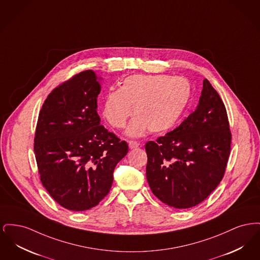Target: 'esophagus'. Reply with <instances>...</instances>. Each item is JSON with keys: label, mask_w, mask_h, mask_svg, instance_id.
<instances>
[{"label": "esophagus", "mask_w": 260, "mask_h": 260, "mask_svg": "<svg viewBox=\"0 0 260 260\" xmlns=\"http://www.w3.org/2000/svg\"><path fill=\"white\" fill-rule=\"evenodd\" d=\"M139 146V143L137 141H134V140H131L128 141V147L131 149H136Z\"/></svg>", "instance_id": "1"}]
</instances>
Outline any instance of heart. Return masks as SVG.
<instances>
[{
	"mask_svg": "<svg viewBox=\"0 0 260 260\" xmlns=\"http://www.w3.org/2000/svg\"><path fill=\"white\" fill-rule=\"evenodd\" d=\"M191 87L182 77L169 75H132L118 89L110 90L102 104V116L114 128L124 127L126 136L138 137L148 129L162 133L173 127L185 110Z\"/></svg>",
	"mask_w": 260,
	"mask_h": 260,
	"instance_id": "obj_1",
	"label": "heart"
}]
</instances>
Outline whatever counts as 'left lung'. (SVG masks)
Listing matches in <instances>:
<instances>
[{"label": "left lung", "instance_id": "8db88e82", "mask_svg": "<svg viewBox=\"0 0 260 260\" xmlns=\"http://www.w3.org/2000/svg\"><path fill=\"white\" fill-rule=\"evenodd\" d=\"M145 149L147 181L162 203L189 209L208 198L225 173L231 132L224 103L207 79L196 110Z\"/></svg>", "mask_w": 260, "mask_h": 260}]
</instances>
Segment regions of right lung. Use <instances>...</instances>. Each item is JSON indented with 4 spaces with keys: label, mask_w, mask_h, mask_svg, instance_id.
I'll return each mask as SVG.
<instances>
[{
    "label": "right lung",
    "mask_w": 260,
    "mask_h": 260,
    "mask_svg": "<svg viewBox=\"0 0 260 260\" xmlns=\"http://www.w3.org/2000/svg\"><path fill=\"white\" fill-rule=\"evenodd\" d=\"M100 80L91 70L75 75L50 92L38 118L34 151L41 181L69 210L99 205L128 151L125 141L100 124Z\"/></svg>",
    "instance_id": "1"
}]
</instances>
